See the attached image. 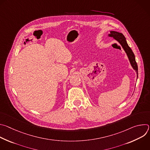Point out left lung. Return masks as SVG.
<instances>
[{"label": "left lung", "instance_id": "obj_1", "mask_svg": "<svg viewBox=\"0 0 150 150\" xmlns=\"http://www.w3.org/2000/svg\"><path fill=\"white\" fill-rule=\"evenodd\" d=\"M109 37H112L114 40H116L121 45L122 48L123 49L124 51L125 52L128 59L129 60L130 64L132 67V68L134 69V70L137 73V77L138 79V65L135 60V57L134 55V53H133L132 49L128 46L127 41L126 40V38L123 35L122 33L115 31H110V34L108 35Z\"/></svg>", "mask_w": 150, "mask_h": 150}]
</instances>
